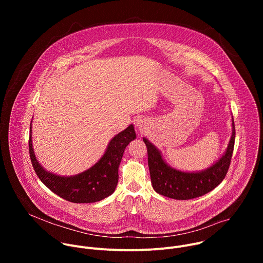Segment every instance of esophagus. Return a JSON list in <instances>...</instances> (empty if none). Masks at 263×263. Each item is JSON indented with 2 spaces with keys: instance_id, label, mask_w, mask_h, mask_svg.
I'll list each match as a JSON object with an SVG mask.
<instances>
[{
  "instance_id": "obj_1",
  "label": "esophagus",
  "mask_w": 263,
  "mask_h": 263,
  "mask_svg": "<svg viewBox=\"0 0 263 263\" xmlns=\"http://www.w3.org/2000/svg\"><path fill=\"white\" fill-rule=\"evenodd\" d=\"M144 126H145L144 123H142V122H140V121L137 123V127H138V129L141 130V131L144 129Z\"/></svg>"
}]
</instances>
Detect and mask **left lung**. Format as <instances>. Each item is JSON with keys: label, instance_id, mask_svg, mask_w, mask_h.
<instances>
[{"label": "left lung", "instance_id": "left-lung-1", "mask_svg": "<svg viewBox=\"0 0 263 263\" xmlns=\"http://www.w3.org/2000/svg\"><path fill=\"white\" fill-rule=\"evenodd\" d=\"M146 145L147 163L153 189L159 195L175 200H191L214 190L226 177L234 149L235 126L232 120V136L224 155L212 166L200 173H184L170 167L160 152L143 138Z\"/></svg>", "mask_w": 263, "mask_h": 263}]
</instances>
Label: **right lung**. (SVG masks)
<instances>
[{
  "label": "right lung",
  "instance_id": "add662e5",
  "mask_svg": "<svg viewBox=\"0 0 263 263\" xmlns=\"http://www.w3.org/2000/svg\"><path fill=\"white\" fill-rule=\"evenodd\" d=\"M135 137L134 127L130 125L111 139L105 154L92 167L72 177L56 176L41 166L33 152L31 134L29 137L30 159L36 175L54 194L71 203H95L115 192L124 151Z\"/></svg>",
  "mask_w": 263,
  "mask_h": 263
}]
</instances>
